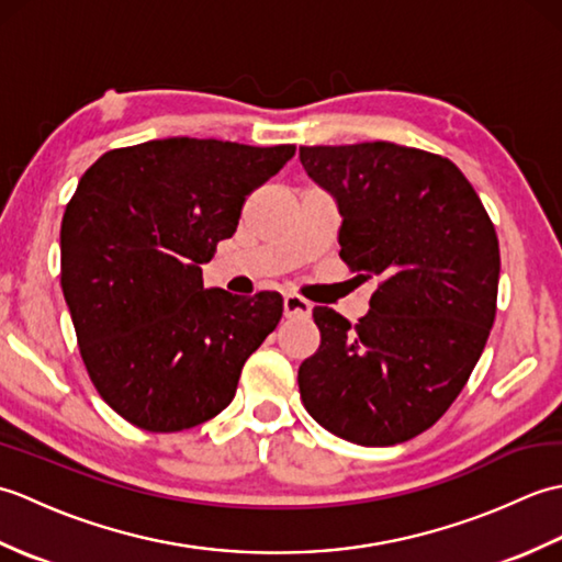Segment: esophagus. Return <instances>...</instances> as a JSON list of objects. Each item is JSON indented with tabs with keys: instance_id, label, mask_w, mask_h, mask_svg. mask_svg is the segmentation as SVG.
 Returning a JSON list of instances; mask_svg holds the SVG:
<instances>
[{
	"instance_id": "esophagus-1",
	"label": "esophagus",
	"mask_w": 562,
	"mask_h": 562,
	"mask_svg": "<svg viewBox=\"0 0 562 562\" xmlns=\"http://www.w3.org/2000/svg\"><path fill=\"white\" fill-rule=\"evenodd\" d=\"M282 306H284V316H288V318H306L308 314H312V304L302 300L300 294L284 296Z\"/></svg>"
}]
</instances>
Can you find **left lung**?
<instances>
[{
	"mask_svg": "<svg viewBox=\"0 0 562 562\" xmlns=\"http://www.w3.org/2000/svg\"><path fill=\"white\" fill-rule=\"evenodd\" d=\"M312 181L336 198L340 258L379 278L352 326L314 308L318 350L300 367L304 408L362 447L401 445L457 401L491 336L499 246L457 164L393 142L300 147Z\"/></svg>",
	"mask_w": 562,
	"mask_h": 562,
	"instance_id": "1",
	"label": "left lung"
}]
</instances>
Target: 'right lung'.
I'll use <instances>...</instances> for the list:
<instances>
[{
    "label": "right lung",
    "mask_w": 562,
    "mask_h": 562,
    "mask_svg": "<svg viewBox=\"0 0 562 562\" xmlns=\"http://www.w3.org/2000/svg\"><path fill=\"white\" fill-rule=\"evenodd\" d=\"M294 151L169 137L105 151L81 176L59 229V284L83 367L127 423L181 432L232 403L282 296L205 290L202 262Z\"/></svg>",
    "instance_id": "1"
}]
</instances>
